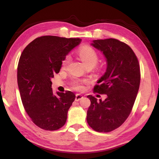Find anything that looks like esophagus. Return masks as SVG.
<instances>
[{"mask_svg":"<svg viewBox=\"0 0 159 159\" xmlns=\"http://www.w3.org/2000/svg\"><path fill=\"white\" fill-rule=\"evenodd\" d=\"M83 98V96L81 95V94H79V93H77L76 95V98H75V100L76 101H79L81 100Z\"/></svg>","mask_w":159,"mask_h":159,"instance_id":"1","label":"esophagus"}]
</instances>
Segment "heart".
Returning <instances> with one entry per match:
<instances>
[{
	"label": "heart",
	"instance_id": "obj_1",
	"mask_svg": "<svg viewBox=\"0 0 159 159\" xmlns=\"http://www.w3.org/2000/svg\"><path fill=\"white\" fill-rule=\"evenodd\" d=\"M78 56L80 58V59L82 61L84 66L85 67L88 66H92L93 67L95 66L98 61L99 57L98 55L97 52L94 50L92 46H83L80 47L79 49L78 50ZM67 63V59H66L63 62V65L65 66ZM85 80H79V79H75L73 80L72 83L74 88L79 89L82 88L83 83H85Z\"/></svg>",
	"mask_w": 159,
	"mask_h": 159
}]
</instances>
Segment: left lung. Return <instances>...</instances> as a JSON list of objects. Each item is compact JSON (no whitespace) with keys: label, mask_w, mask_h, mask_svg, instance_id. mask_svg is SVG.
Returning <instances> with one entry per match:
<instances>
[{"label":"left lung","mask_w":159,"mask_h":159,"mask_svg":"<svg viewBox=\"0 0 159 159\" xmlns=\"http://www.w3.org/2000/svg\"><path fill=\"white\" fill-rule=\"evenodd\" d=\"M91 45L102 52L107 59V70L98 80L93 90L107 94L104 101H91L87 121L94 130L109 133L122 124L129 116L139 91L140 67L129 46L116 39L93 40Z\"/></svg>","instance_id":"left-lung-1"}]
</instances>
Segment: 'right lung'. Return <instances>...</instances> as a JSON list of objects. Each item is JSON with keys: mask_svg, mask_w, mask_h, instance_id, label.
I'll use <instances>...</instances> for the list:
<instances>
[{"mask_svg": "<svg viewBox=\"0 0 159 159\" xmlns=\"http://www.w3.org/2000/svg\"><path fill=\"white\" fill-rule=\"evenodd\" d=\"M80 42V38L42 36L28 44L20 57L17 79L22 104L33 122L43 130H58L66 122L76 96L70 91L54 93L51 79Z\"/></svg>", "mask_w": 159, "mask_h": 159, "instance_id": "1", "label": "right lung"}]
</instances>
